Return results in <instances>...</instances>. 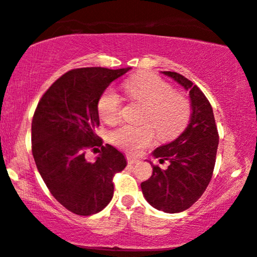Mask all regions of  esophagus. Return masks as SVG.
Here are the masks:
<instances>
[{"label":"esophagus","mask_w":257,"mask_h":257,"mask_svg":"<svg viewBox=\"0 0 257 257\" xmlns=\"http://www.w3.org/2000/svg\"><path fill=\"white\" fill-rule=\"evenodd\" d=\"M126 162L128 164H137L140 162L138 158H135V157H132V156H126Z\"/></svg>","instance_id":"34e87169"}]
</instances>
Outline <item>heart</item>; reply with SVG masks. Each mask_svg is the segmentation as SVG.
I'll return each mask as SVG.
<instances>
[{"label":"heart","mask_w":257,"mask_h":257,"mask_svg":"<svg viewBox=\"0 0 257 257\" xmlns=\"http://www.w3.org/2000/svg\"><path fill=\"white\" fill-rule=\"evenodd\" d=\"M124 91L133 101L144 104L140 125L124 124L111 132L113 145L129 153H138L150 146L154 129L162 140L178 137L190 118V105L182 93L175 92L168 81L152 73H140L124 82ZM122 99L113 89H106L98 101V113L104 122L112 124L120 117ZM153 125L151 126L149 123Z\"/></svg>","instance_id":"obj_1"}]
</instances>
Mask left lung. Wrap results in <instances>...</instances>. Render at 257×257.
Returning <instances> with one entry per match:
<instances>
[{
	"instance_id": "1",
	"label": "left lung",
	"mask_w": 257,
	"mask_h": 257,
	"mask_svg": "<svg viewBox=\"0 0 257 257\" xmlns=\"http://www.w3.org/2000/svg\"><path fill=\"white\" fill-rule=\"evenodd\" d=\"M189 91L190 123L179 137L157 148L153 156L170 163L162 170L153 165L150 179L141 189L151 206L165 213L183 212L191 207L211 182L215 165L219 134L213 109L202 91L190 80L175 72H163Z\"/></svg>"
}]
</instances>
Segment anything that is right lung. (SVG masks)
Returning a JSON list of instances; mask_svg holds the SVG:
<instances>
[{
  "label": "right lung",
  "instance_id": "obj_1",
  "mask_svg": "<svg viewBox=\"0 0 257 257\" xmlns=\"http://www.w3.org/2000/svg\"><path fill=\"white\" fill-rule=\"evenodd\" d=\"M131 68H78L57 79L40 98L32 119V154L43 181L62 206L78 215L105 208L113 196L112 179L125 168L124 156L103 145L98 101L113 80ZM101 147L95 162L87 149Z\"/></svg>",
  "mask_w": 257,
  "mask_h": 257
}]
</instances>
